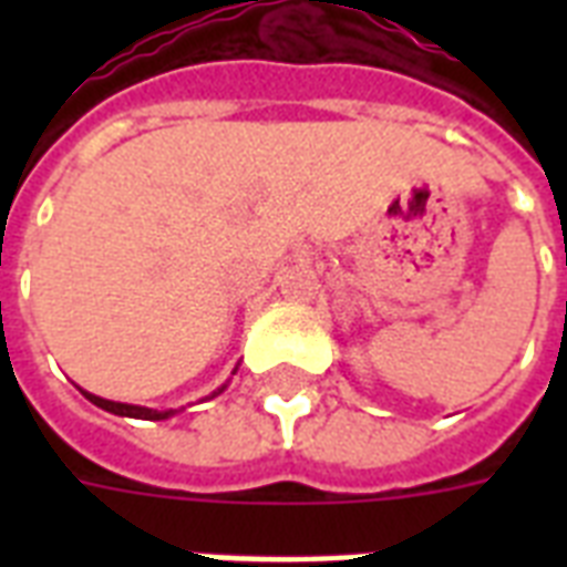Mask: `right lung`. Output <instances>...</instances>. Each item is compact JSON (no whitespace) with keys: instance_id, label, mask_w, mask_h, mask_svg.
I'll use <instances>...</instances> for the list:
<instances>
[{"instance_id":"1","label":"right lung","mask_w":567,"mask_h":567,"mask_svg":"<svg viewBox=\"0 0 567 567\" xmlns=\"http://www.w3.org/2000/svg\"><path fill=\"white\" fill-rule=\"evenodd\" d=\"M220 391H223V388H217L214 394H220ZM84 396H87L93 405L105 409V412L123 414V417H141V421H164V417H173V414H176V409H167V412H155V409H144V405H128V403H114V400H102V396L87 394V391H84Z\"/></svg>"}]
</instances>
